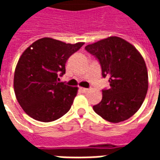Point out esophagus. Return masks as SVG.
<instances>
[{
  "instance_id": "obj_1",
  "label": "esophagus",
  "mask_w": 160,
  "mask_h": 160,
  "mask_svg": "<svg viewBox=\"0 0 160 160\" xmlns=\"http://www.w3.org/2000/svg\"><path fill=\"white\" fill-rule=\"evenodd\" d=\"M80 91H81L82 92H84V93H86V92H88V89H87V88H83V87H81V88H80Z\"/></svg>"
}]
</instances>
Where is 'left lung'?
I'll list each match as a JSON object with an SVG mask.
<instances>
[{
	"label": "left lung",
	"mask_w": 160,
	"mask_h": 160,
	"mask_svg": "<svg viewBox=\"0 0 160 160\" xmlns=\"http://www.w3.org/2000/svg\"><path fill=\"white\" fill-rule=\"evenodd\" d=\"M85 49L98 59L102 75L109 78L111 87L102 91V100L94 105V111L114 123L130 118L141 108L148 92V69L141 53L130 42L115 36Z\"/></svg>",
	"instance_id": "left-lung-1"
}]
</instances>
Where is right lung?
<instances>
[{
  "mask_svg": "<svg viewBox=\"0 0 160 160\" xmlns=\"http://www.w3.org/2000/svg\"><path fill=\"white\" fill-rule=\"evenodd\" d=\"M85 42L66 43L51 38L32 42L16 65L13 89L17 100L31 118L49 122L69 111L78 87L58 82L69 56Z\"/></svg>",
  "mask_w": 160,
  "mask_h": 160,
  "instance_id": "obj_1",
  "label": "right lung"
}]
</instances>
